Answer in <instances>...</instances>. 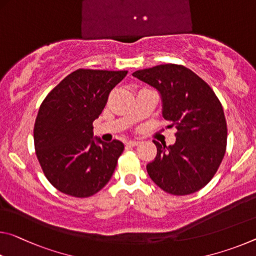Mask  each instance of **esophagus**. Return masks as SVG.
Wrapping results in <instances>:
<instances>
[{
    "mask_svg": "<svg viewBox=\"0 0 256 256\" xmlns=\"http://www.w3.org/2000/svg\"><path fill=\"white\" fill-rule=\"evenodd\" d=\"M139 144H140L139 141H136V140H130L126 142V144L130 146V147H136V146H138Z\"/></svg>",
    "mask_w": 256,
    "mask_h": 256,
    "instance_id": "34e87169",
    "label": "esophagus"
}]
</instances>
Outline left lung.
Returning <instances> with one entry per match:
<instances>
[{
	"instance_id": "obj_1",
	"label": "left lung",
	"mask_w": 256,
	"mask_h": 256,
	"mask_svg": "<svg viewBox=\"0 0 256 256\" xmlns=\"http://www.w3.org/2000/svg\"><path fill=\"white\" fill-rule=\"evenodd\" d=\"M160 92L163 117L176 125L174 144L154 140L157 155L147 165L150 179L164 192L184 196L212 180L224 157L226 122L216 93L192 70L166 64L132 74Z\"/></svg>"
}]
</instances>
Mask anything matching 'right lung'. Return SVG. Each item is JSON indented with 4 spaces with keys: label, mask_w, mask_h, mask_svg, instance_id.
I'll use <instances>...</instances> for the list:
<instances>
[{
    "label": "right lung",
    "mask_w": 256,
    "mask_h": 256,
    "mask_svg": "<svg viewBox=\"0 0 256 256\" xmlns=\"http://www.w3.org/2000/svg\"><path fill=\"white\" fill-rule=\"evenodd\" d=\"M126 74L77 70L43 100L34 126L36 156L44 176L59 192L86 198L110 180L124 144L93 138L92 123Z\"/></svg>",
    "instance_id": "right-lung-1"
}]
</instances>
